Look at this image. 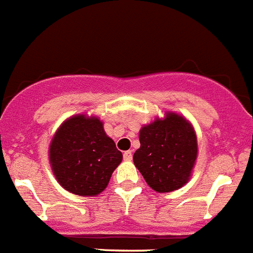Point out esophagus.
Segmentation results:
<instances>
[{
  "label": "esophagus",
  "instance_id": "esophagus-1",
  "mask_svg": "<svg viewBox=\"0 0 253 253\" xmlns=\"http://www.w3.org/2000/svg\"><path fill=\"white\" fill-rule=\"evenodd\" d=\"M131 158H133V154H131V151L124 152V160L125 161H131Z\"/></svg>",
  "mask_w": 253,
  "mask_h": 253
}]
</instances>
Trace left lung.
Listing matches in <instances>:
<instances>
[{"label": "left lung", "mask_w": 253, "mask_h": 253, "mask_svg": "<svg viewBox=\"0 0 253 253\" xmlns=\"http://www.w3.org/2000/svg\"><path fill=\"white\" fill-rule=\"evenodd\" d=\"M139 142L133 161L151 189L171 193L189 182L198 158V138L185 116L166 111L163 118H154L140 128Z\"/></svg>", "instance_id": "obj_1"}]
</instances>
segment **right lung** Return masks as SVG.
I'll return each mask as SVG.
<instances>
[{"mask_svg":"<svg viewBox=\"0 0 253 253\" xmlns=\"http://www.w3.org/2000/svg\"><path fill=\"white\" fill-rule=\"evenodd\" d=\"M48 158L63 189L75 195L96 196L106 189L123 154L97 116L77 114L55 130Z\"/></svg>","mask_w":253,"mask_h":253,"instance_id":"right-lung-1","label":"right lung"}]
</instances>
